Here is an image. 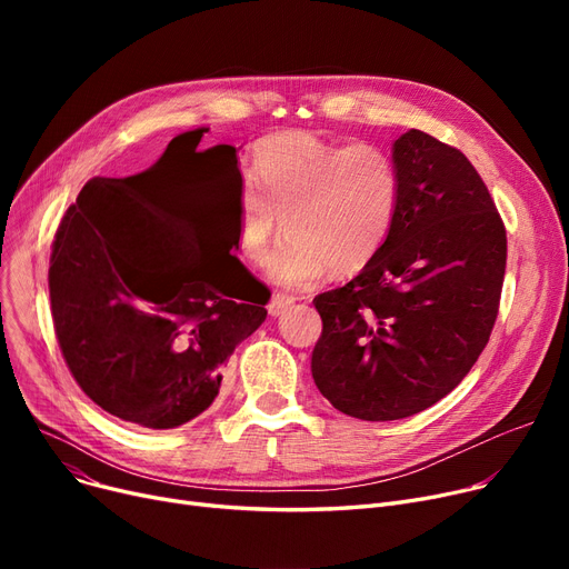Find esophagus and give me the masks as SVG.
Wrapping results in <instances>:
<instances>
[{
  "label": "esophagus",
  "mask_w": 569,
  "mask_h": 569,
  "mask_svg": "<svg viewBox=\"0 0 569 569\" xmlns=\"http://www.w3.org/2000/svg\"><path fill=\"white\" fill-rule=\"evenodd\" d=\"M292 305H295V297H292V295L274 292L272 300H269V305H267V311H269V316H281V313L288 311Z\"/></svg>",
  "instance_id": "1"
}]
</instances>
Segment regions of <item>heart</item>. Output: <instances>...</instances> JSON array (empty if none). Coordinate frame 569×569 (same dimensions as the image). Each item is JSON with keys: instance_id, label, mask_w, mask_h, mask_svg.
I'll list each match as a JSON object with an SVG mask.
<instances>
[{"instance_id": "heart-1", "label": "heart", "mask_w": 569, "mask_h": 569, "mask_svg": "<svg viewBox=\"0 0 569 569\" xmlns=\"http://www.w3.org/2000/svg\"><path fill=\"white\" fill-rule=\"evenodd\" d=\"M399 196L397 163L376 144L341 147L305 131L269 136L256 144L239 191V251L262 264L286 223L290 237L272 262L279 283L311 286L330 267L360 272L390 237Z\"/></svg>"}]
</instances>
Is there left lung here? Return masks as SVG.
<instances>
[{"label": "left lung", "instance_id": "left-lung-1", "mask_svg": "<svg viewBox=\"0 0 569 569\" xmlns=\"http://www.w3.org/2000/svg\"><path fill=\"white\" fill-rule=\"evenodd\" d=\"M392 159L401 196L385 247L313 300L316 387L367 422L422 412L468 376L498 318L507 260L496 202L457 147L410 129Z\"/></svg>", "mask_w": 569, "mask_h": 569}]
</instances>
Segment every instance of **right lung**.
<instances>
[{"instance_id":"1","label":"right lung","mask_w":569,"mask_h":569,"mask_svg":"<svg viewBox=\"0 0 569 569\" xmlns=\"http://www.w3.org/2000/svg\"><path fill=\"white\" fill-rule=\"evenodd\" d=\"M204 131L172 142L196 152ZM157 166L89 179L57 228L48 288L80 390L119 420L174 429L212 406L230 355L267 318L269 290L237 256L228 267L188 262L202 239L182 209L149 200L144 177Z\"/></svg>"}]
</instances>
